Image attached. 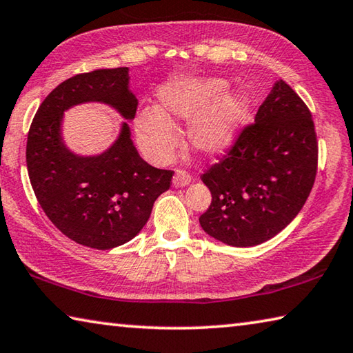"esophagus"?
Wrapping results in <instances>:
<instances>
[{
  "mask_svg": "<svg viewBox=\"0 0 353 353\" xmlns=\"http://www.w3.org/2000/svg\"><path fill=\"white\" fill-rule=\"evenodd\" d=\"M191 182V174L188 171L185 170H176V174L172 177V185L174 187H185V185H188Z\"/></svg>",
  "mask_w": 353,
  "mask_h": 353,
  "instance_id": "1",
  "label": "esophagus"
}]
</instances>
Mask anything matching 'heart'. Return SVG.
I'll return each instance as SVG.
<instances>
[{
	"label": "heart",
	"instance_id": "1",
	"mask_svg": "<svg viewBox=\"0 0 353 353\" xmlns=\"http://www.w3.org/2000/svg\"><path fill=\"white\" fill-rule=\"evenodd\" d=\"M223 79L179 77L160 87L159 107H145L135 118L141 151L154 162L168 160L177 148L176 119H191L188 140L196 151L223 152L234 143L248 115V98L225 92Z\"/></svg>",
	"mask_w": 353,
	"mask_h": 353
}]
</instances>
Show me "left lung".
<instances>
[{
    "mask_svg": "<svg viewBox=\"0 0 353 353\" xmlns=\"http://www.w3.org/2000/svg\"><path fill=\"white\" fill-rule=\"evenodd\" d=\"M318 172L312 112L280 79L255 121L238 132L219 162L201 176L212 193L199 223L229 246H256L282 232L302 210Z\"/></svg>",
    "mask_w": 353,
    "mask_h": 353,
    "instance_id": "1",
    "label": "left lung"
}]
</instances>
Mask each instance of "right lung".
I'll return each instance as SVG.
<instances>
[{
  "instance_id": "add662e5",
  "label": "right lung",
  "mask_w": 353,
  "mask_h": 353,
  "mask_svg": "<svg viewBox=\"0 0 353 353\" xmlns=\"http://www.w3.org/2000/svg\"><path fill=\"white\" fill-rule=\"evenodd\" d=\"M128 85V67L70 77L40 104L28 132V174L40 207L65 236L99 250L121 246L139 234L174 174L140 157L126 123L101 155L79 157L65 148L62 117L76 104L97 101L132 119L139 101Z\"/></svg>"
}]
</instances>
